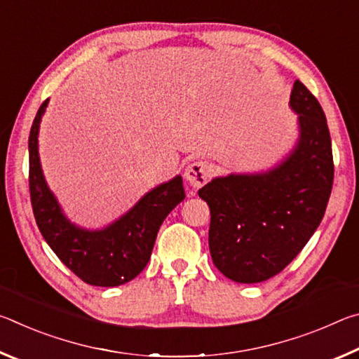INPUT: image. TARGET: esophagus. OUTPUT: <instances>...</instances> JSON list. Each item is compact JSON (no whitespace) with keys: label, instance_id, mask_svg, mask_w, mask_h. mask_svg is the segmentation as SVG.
Listing matches in <instances>:
<instances>
[{"label":"esophagus","instance_id":"esophagus-1","mask_svg":"<svg viewBox=\"0 0 359 359\" xmlns=\"http://www.w3.org/2000/svg\"><path fill=\"white\" fill-rule=\"evenodd\" d=\"M210 177V168L205 161H193L185 169V179L193 188H201Z\"/></svg>","mask_w":359,"mask_h":359}]
</instances>
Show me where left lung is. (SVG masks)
I'll list each match as a JSON object with an SVG mask.
<instances>
[{"label":"left lung","mask_w":359,"mask_h":359,"mask_svg":"<svg viewBox=\"0 0 359 359\" xmlns=\"http://www.w3.org/2000/svg\"><path fill=\"white\" fill-rule=\"evenodd\" d=\"M293 150L266 171L215 177L198 191L209 204V248L217 269L238 283L277 276L296 258L325 215L332 188L331 136L317 98L296 81Z\"/></svg>","instance_id":"1"}]
</instances>
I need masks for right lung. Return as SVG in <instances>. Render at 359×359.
<instances>
[{"label": "right lung", "mask_w": 359, "mask_h": 359, "mask_svg": "<svg viewBox=\"0 0 359 359\" xmlns=\"http://www.w3.org/2000/svg\"><path fill=\"white\" fill-rule=\"evenodd\" d=\"M48 100L36 114L28 139L29 194L42 238L62 263L85 283L118 287L141 274L147 266L161 223L185 199L182 177L155 187L133 208L101 229L72 223L48 188L39 160V126Z\"/></svg>", "instance_id": "add662e5"}]
</instances>
